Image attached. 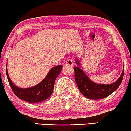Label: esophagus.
Instances as JSON below:
<instances>
[{
	"instance_id": "1",
	"label": "esophagus",
	"mask_w": 131,
	"mask_h": 131,
	"mask_svg": "<svg viewBox=\"0 0 131 131\" xmlns=\"http://www.w3.org/2000/svg\"><path fill=\"white\" fill-rule=\"evenodd\" d=\"M66 64L69 66H73V61L72 60H71V59L68 60H67V61H66Z\"/></svg>"
}]
</instances>
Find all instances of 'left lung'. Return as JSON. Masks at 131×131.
<instances>
[{"instance_id":"obj_1","label":"left lung","mask_w":131,"mask_h":131,"mask_svg":"<svg viewBox=\"0 0 131 131\" xmlns=\"http://www.w3.org/2000/svg\"><path fill=\"white\" fill-rule=\"evenodd\" d=\"M76 64L75 66V80L77 86L80 92L85 97L92 100H99L106 98L114 92L121 85L123 78L124 68H123L122 72L119 78L116 82L111 84H100L92 81L83 70L81 69L79 60H76Z\"/></svg>"}]
</instances>
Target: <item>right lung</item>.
<instances>
[{
  "mask_svg": "<svg viewBox=\"0 0 131 131\" xmlns=\"http://www.w3.org/2000/svg\"><path fill=\"white\" fill-rule=\"evenodd\" d=\"M62 69V66L52 67L40 83L33 87L27 88H21L17 86L12 82L8 74L7 64L6 73L9 83L15 95L28 103H36L44 101L51 95L54 88L55 79L60 74Z\"/></svg>",
  "mask_w": 131,
  "mask_h": 131,
  "instance_id": "right-lung-1",
  "label": "right lung"
}]
</instances>
